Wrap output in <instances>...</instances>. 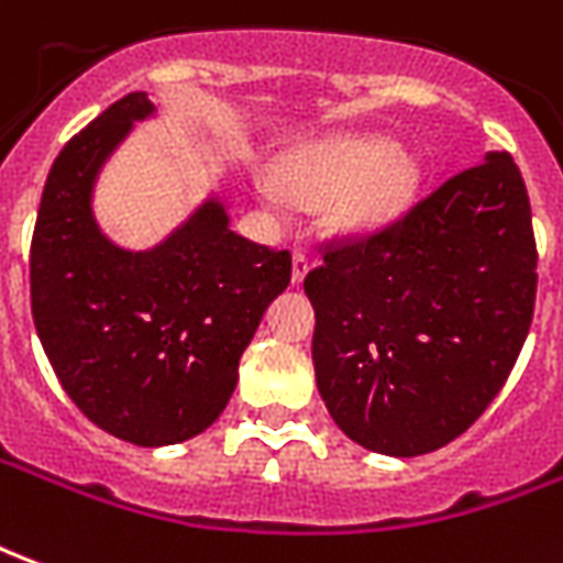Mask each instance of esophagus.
Wrapping results in <instances>:
<instances>
[{
    "label": "esophagus",
    "instance_id": "obj_1",
    "mask_svg": "<svg viewBox=\"0 0 563 563\" xmlns=\"http://www.w3.org/2000/svg\"><path fill=\"white\" fill-rule=\"evenodd\" d=\"M306 275H309V257H306L302 251H297L294 261H290V282H294V285H302Z\"/></svg>",
    "mask_w": 563,
    "mask_h": 563
}]
</instances>
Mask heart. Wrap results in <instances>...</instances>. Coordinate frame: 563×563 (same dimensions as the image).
Here are the masks:
<instances>
[{
    "label": "heart",
    "mask_w": 563,
    "mask_h": 563,
    "mask_svg": "<svg viewBox=\"0 0 563 563\" xmlns=\"http://www.w3.org/2000/svg\"><path fill=\"white\" fill-rule=\"evenodd\" d=\"M282 178L290 190L339 197V224L354 236H376L416 206L424 169L388 135H330L294 151ZM263 197L285 206L278 181H263Z\"/></svg>",
    "instance_id": "obj_1"
}]
</instances>
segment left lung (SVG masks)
<instances>
[{
  "label": "left lung",
  "instance_id": "8db88e82",
  "mask_svg": "<svg viewBox=\"0 0 563 563\" xmlns=\"http://www.w3.org/2000/svg\"><path fill=\"white\" fill-rule=\"evenodd\" d=\"M318 394L369 452L461 437L504 388L537 297L525 178L506 151L449 178L364 245L306 275Z\"/></svg>",
  "mask_w": 563,
  "mask_h": 563
}]
</instances>
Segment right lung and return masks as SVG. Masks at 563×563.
Masks as SVG:
<instances>
[{
  "instance_id": "1",
  "label": "right lung",
  "mask_w": 563,
  "mask_h": 563,
  "mask_svg": "<svg viewBox=\"0 0 563 563\" xmlns=\"http://www.w3.org/2000/svg\"><path fill=\"white\" fill-rule=\"evenodd\" d=\"M130 93L69 139L51 166L30 251L35 333L71 402L97 428L145 449L199 437L227 409L239 357L288 288L290 254L230 230V194L209 190L151 249L99 227L93 197L135 123Z\"/></svg>"
}]
</instances>
